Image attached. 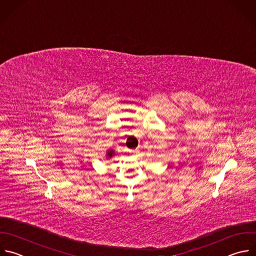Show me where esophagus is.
Here are the masks:
<instances>
[{
    "label": "esophagus",
    "instance_id": "obj_1",
    "mask_svg": "<svg viewBox=\"0 0 256 256\" xmlns=\"http://www.w3.org/2000/svg\"><path fill=\"white\" fill-rule=\"evenodd\" d=\"M133 152H137V150H135V151H133Z\"/></svg>",
    "mask_w": 256,
    "mask_h": 256
}]
</instances>
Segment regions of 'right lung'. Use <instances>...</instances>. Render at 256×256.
I'll list each match as a JSON object with an SVG mask.
<instances>
[{
	"mask_svg": "<svg viewBox=\"0 0 256 256\" xmlns=\"http://www.w3.org/2000/svg\"><path fill=\"white\" fill-rule=\"evenodd\" d=\"M116 154L115 153V150L114 149H108L107 150V153H106V156H107V158H111L112 156H114Z\"/></svg>",
	"mask_w": 256,
	"mask_h": 256,
	"instance_id": "1",
	"label": "right lung"
}]
</instances>
